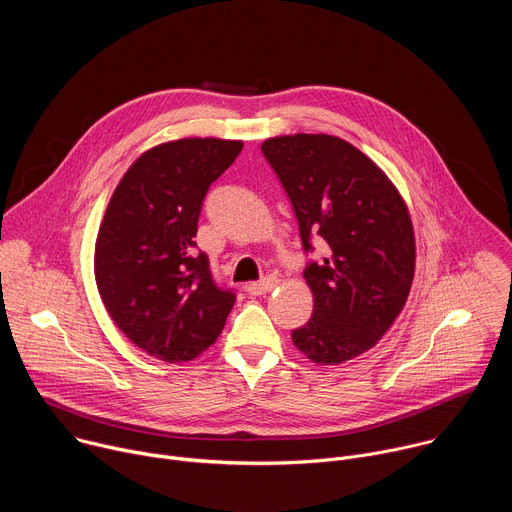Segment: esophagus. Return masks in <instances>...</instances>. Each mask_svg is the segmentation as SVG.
Listing matches in <instances>:
<instances>
[{
    "instance_id": "1",
    "label": "esophagus",
    "mask_w": 512,
    "mask_h": 512,
    "mask_svg": "<svg viewBox=\"0 0 512 512\" xmlns=\"http://www.w3.org/2000/svg\"><path fill=\"white\" fill-rule=\"evenodd\" d=\"M277 283H279L277 277L269 275V277H265V279H261V281H251V283H247L245 289H247V294H251V296H263V294H269L271 289H275Z\"/></svg>"
}]
</instances>
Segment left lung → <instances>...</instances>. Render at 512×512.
I'll use <instances>...</instances> for the list:
<instances>
[{
    "mask_svg": "<svg viewBox=\"0 0 512 512\" xmlns=\"http://www.w3.org/2000/svg\"><path fill=\"white\" fill-rule=\"evenodd\" d=\"M261 152L294 206L304 249L312 251V237L330 249L304 271L314 314L291 340L312 362H346L373 348L407 302L415 273L407 204L387 174L340 137L279 135Z\"/></svg>",
    "mask_w": 512,
    "mask_h": 512,
    "instance_id": "8db88e82",
    "label": "left lung"
}]
</instances>
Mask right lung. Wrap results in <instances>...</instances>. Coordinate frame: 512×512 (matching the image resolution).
Instances as JSON below:
<instances>
[{
    "label": "right lung",
    "instance_id": "right-lung-1",
    "mask_svg": "<svg viewBox=\"0 0 512 512\" xmlns=\"http://www.w3.org/2000/svg\"><path fill=\"white\" fill-rule=\"evenodd\" d=\"M243 141L184 137L143 152L117 184L95 243V279L117 328L164 362L202 354L235 306L196 251L202 200Z\"/></svg>",
    "mask_w": 512,
    "mask_h": 512
}]
</instances>
